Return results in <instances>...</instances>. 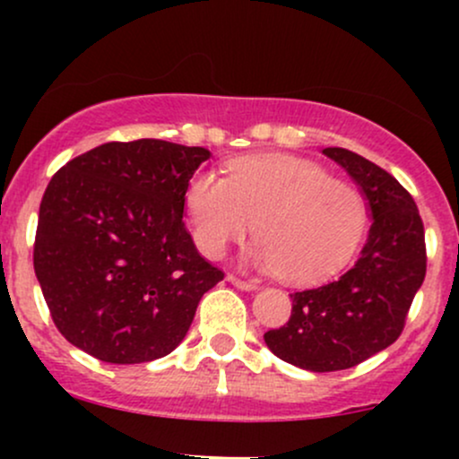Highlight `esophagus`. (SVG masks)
Wrapping results in <instances>:
<instances>
[{
    "label": "esophagus",
    "instance_id": "esophagus-1",
    "mask_svg": "<svg viewBox=\"0 0 459 459\" xmlns=\"http://www.w3.org/2000/svg\"><path fill=\"white\" fill-rule=\"evenodd\" d=\"M229 282H233L237 289H244V291H255V289H259V284H256L255 281H244V278L233 276V273L229 276Z\"/></svg>",
    "mask_w": 459,
    "mask_h": 459
}]
</instances>
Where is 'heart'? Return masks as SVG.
<instances>
[{"instance_id": "obj_1", "label": "heart", "mask_w": 459, "mask_h": 459, "mask_svg": "<svg viewBox=\"0 0 459 459\" xmlns=\"http://www.w3.org/2000/svg\"><path fill=\"white\" fill-rule=\"evenodd\" d=\"M200 250L222 259L255 233V263L287 282L315 284L343 270L367 229V200L354 183L293 155L239 157L229 175L200 172L186 192Z\"/></svg>"}]
</instances>
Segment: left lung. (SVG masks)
Masks as SVG:
<instances>
[{
    "mask_svg": "<svg viewBox=\"0 0 459 459\" xmlns=\"http://www.w3.org/2000/svg\"><path fill=\"white\" fill-rule=\"evenodd\" d=\"M362 187L373 213L360 259L334 281L291 293V317L263 334L281 360L341 371L386 350L403 332L425 281V229L414 198L393 175L347 149H324Z\"/></svg>",
    "mask_w": 459,
    "mask_h": 459,
    "instance_id": "8db88e82",
    "label": "left lung"
}]
</instances>
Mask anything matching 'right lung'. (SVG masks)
I'll use <instances>...</instances> for the list:
<instances>
[{"label":"right lung","instance_id":"add662e5","mask_svg":"<svg viewBox=\"0 0 459 459\" xmlns=\"http://www.w3.org/2000/svg\"><path fill=\"white\" fill-rule=\"evenodd\" d=\"M209 155L151 138L108 142L51 177L34 272L68 343L135 365L186 339L200 298L224 278L183 222L189 178Z\"/></svg>","mask_w":459,"mask_h":459}]
</instances>
